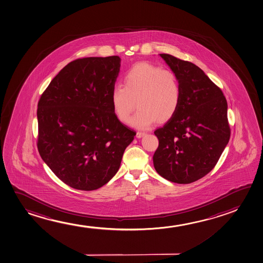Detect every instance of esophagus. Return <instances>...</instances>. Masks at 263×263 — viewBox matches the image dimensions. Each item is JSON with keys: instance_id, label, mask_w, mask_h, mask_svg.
<instances>
[{"instance_id": "obj_1", "label": "esophagus", "mask_w": 263, "mask_h": 263, "mask_svg": "<svg viewBox=\"0 0 263 263\" xmlns=\"http://www.w3.org/2000/svg\"><path fill=\"white\" fill-rule=\"evenodd\" d=\"M145 132H141V131H138L137 133V138H140V137H143V136H145Z\"/></svg>"}]
</instances>
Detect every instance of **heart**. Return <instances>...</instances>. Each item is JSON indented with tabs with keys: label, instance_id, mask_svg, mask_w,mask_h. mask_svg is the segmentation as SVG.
Segmentation results:
<instances>
[{
	"label": "heart",
	"instance_id": "b5f03b06",
	"mask_svg": "<svg viewBox=\"0 0 263 263\" xmlns=\"http://www.w3.org/2000/svg\"><path fill=\"white\" fill-rule=\"evenodd\" d=\"M123 84L115 86L111 92V104L117 118L127 123L131 113V125L147 128L158 121L170 120L179 109L182 88L179 78L172 70L159 66L140 62L134 65L124 75Z\"/></svg>",
	"mask_w": 263,
	"mask_h": 263
}]
</instances>
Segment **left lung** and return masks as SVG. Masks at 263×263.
<instances>
[{
  "label": "left lung",
  "instance_id": "left-lung-1",
  "mask_svg": "<svg viewBox=\"0 0 263 263\" xmlns=\"http://www.w3.org/2000/svg\"><path fill=\"white\" fill-rule=\"evenodd\" d=\"M179 78V109L155 131L159 145L153 156L156 172L176 183H191L212 171L228 144L227 100L221 88L190 61L160 54Z\"/></svg>",
  "mask_w": 263,
  "mask_h": 263
}]
</instances>
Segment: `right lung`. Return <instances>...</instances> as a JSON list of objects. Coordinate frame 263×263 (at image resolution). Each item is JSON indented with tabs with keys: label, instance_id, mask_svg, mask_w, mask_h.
<instances>
[{
	"label": "right lung",
	"instance_id": "obj_1",
	"mask_svg": "<svg viewBox=\"0 0 263 263\" xmlns=\"http://www.w3.org/2000/svg\"><path fill=\"white\" fill-rule=\"evenodd\" d=\"M120 61L118 56L77 59L39 100V153L58 178L74 189L105 185L137 134L119 121L111 104Z\"/></svg>",
	"mask_w": 263,
	"mask_h": 263
}]
</instances>
